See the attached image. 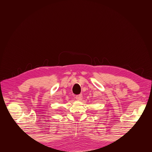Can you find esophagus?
<instances>
[{
  "label": "esophagus",
  "mask_w": 152,
  "mask_h": 152,
  "mask_svg": "<svg viewBox=\"0 0 152 152\" xmlns=\"http://www.w3.org/2000/svg\"><path fill=\"white\" fill-rule=\"evenodd\" d=\"M76 99H77V100L78 101H81L83 99V95L82 94H79L78 95H76Z\"/></svg>",
  "instance_id": "34e87169"
}]
</instances>
